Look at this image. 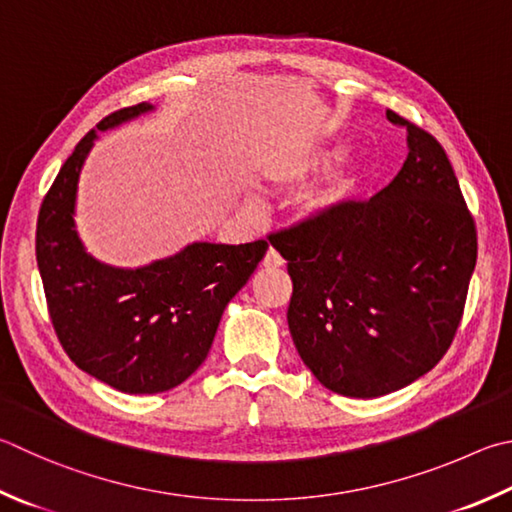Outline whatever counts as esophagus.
<instances>
[{"instance_id": "esophagus-1", "label": "esophagus", "mask_w": 512, "mask_h": 512, "mask_svg": "<svg viewBox=\"0 0 512 512\" xmlns=\"http://www.w3.org/2000/svg\"><path fill=\"white\" fill-rule=\"evenodd\" d=\"M266 268H280L282 264H284V259H282V255L277 253L275 248H268L266 250V255H264V262H262Z\"/></svg>"}]
</instances>
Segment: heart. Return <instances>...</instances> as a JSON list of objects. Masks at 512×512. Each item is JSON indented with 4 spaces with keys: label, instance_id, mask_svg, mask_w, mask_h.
Here are the masks:
<instances>
[{
    "label": "heart",
    "instance_id": "heart-1",
    "mask_svg": "<svg viewBox=\"0 0 512 512\" xmlns=\"http://www.w3.org/2000/svg\"><path fill=\"white\" fill-rule=\"evenodd\" d=\"M342 154H345V150L336 147V150L329 152L284 161L280 165H275L273 170L266 174V179L268 183L275 185V188H297V185H302L306 179H311L315 172H320L329 163L338 161ZM362 179H365V167H362V163L345 161L336 165L331 172L324 174L318 183L306 188L300 197H297V215L302 219H322L333 215V212L340 210L345 203L353 199V194H356L362 185Z\"/></svg>",
    "mask_w": 512,
    "mask_h": 512
}]
</instances>
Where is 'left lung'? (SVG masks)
Wrapping results in <instances>:
<instances>
[{
    "label": "left lung",
    "instance_id": "left-lung-1",
    "mask_svg": "<svg viewBox=\"0 0 512 512\" xmlns=\"http://www.w3.org/2000/svg\"><path fill=\"white\" fill-rule=\"evenodd\" d=\"M407 132L396 179L369 201L271 235L288 262V329L331 392L376 398L412 385L448 351L477 264V230L448 154Z\"/></svg>",
    "mask_w": 512,
    "mask_h": 512
}]
</instances>
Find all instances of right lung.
<instances>
[{
  "label": "right lung",
  "instance_id": "add662e5",
  "mask_svg": "<svg viewBox=\"0 0 512 512\" xmlns=\"http://www.w3.org/2000/svg\"><path fill=\"white\" fill-rule=\"evenodd\" d=\"M152 102L102 118L55 176L37 217L35 257L55 333L76 365L125 394L181 385L206 360L221 315L266 255L253 244L192 241L138 268L87 253L76 228L78 181L98 132L154 111Z\"/></svg>",
  "mask_w": 512,
  "mask_h": 512
}]
</instances>
